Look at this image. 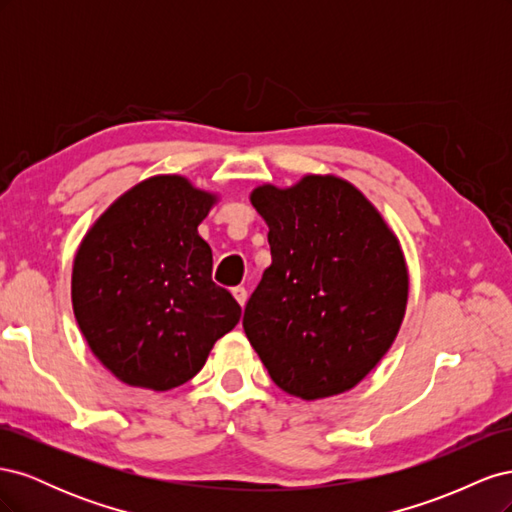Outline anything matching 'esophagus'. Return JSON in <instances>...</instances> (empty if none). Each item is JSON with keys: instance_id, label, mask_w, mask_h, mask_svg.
Instances as JSON below:
<instances>
[{"instance_id": "34e87169", "label": "esophagus", "mask_w": 512, "mask_h": 512, "mask_svg": "<svg viewBox=\"0 0 512 512\" xmlns=\"http://www.w3.org/2000/svg\"><path fill=\"white\" fill-rule=\"evenodd\" d=\"M232 297H235L237 303L243 307L245 301H247V290L243 286H235V288H232Z\"/></svg>"}]
</instances>
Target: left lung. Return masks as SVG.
Segmentation results:
<instances>
[{
    "label": "left lung",
    "instance_id": "8db88e82",
    "mask_svg": "<svg viewBox=\"0 0 512 512\" xmlns=\"http://www.w3.org/2000/svg\"><path fill=\"white\" fill-rule=\"evenodd\" d=\"M269 226L271 265L245 305L243 329L288 395L354 389L389 352L406 316L399 239L361 190L335 175L250 196Z\"/></svg>",
    "mask_w": 512,
    "mask_h": 512
}]
</instances>
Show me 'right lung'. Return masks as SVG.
I'll return each instance as SVG.
<instances>
[{
    "label": "right lung",
    "instance_id": "add662e5",
    "mask_svg": "<svg viewBox=\"0 0 512 512\" xmlns=\"http://www.w3.org/2000/svg\"><path fill=\"white\" fill-rule=\"evenodd\" d=\"M218 196L181 175L136 183L87 230L72 267V309L115 378L151 391L192 380L241 307L211 280L198 235Z\"/></svg>",
    "mask_w": 512,
    "mask_h": 512
}]
</instances>
